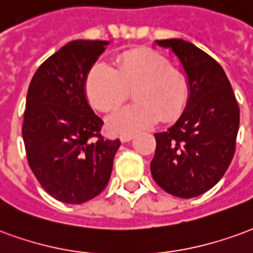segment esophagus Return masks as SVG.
Listing matches in <instances>:
<instances>
[{
	"label": "esophagus",
	"instance_id": "obj_1",
	"mask_svg": "<svg viewBox=\"0 0 253 253\" xmlns=\"http://www.w3.org/2000/svg\"><path fill=\"white\" fill-rule=\"evenodd\" d=\"M133 137H134V133H125L120 136V140H121L123 143H126V141H130Z\"/></svg>",
	"mask_w": 253,
	"mask_h": 253
}]
</instances>
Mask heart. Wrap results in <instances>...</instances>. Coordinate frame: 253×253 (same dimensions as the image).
<instances>
[{
    "mask_svg": "<svg viewBox=\"0 0 253 253\" xmlns=\"http://www.w3.org/2000/svg\"><path fill=\"white\" fill-rule=\"evenodd\" d=\"M133 88L136 102L114 110L106 119L109 132L133 133L179 116L189 98V84L167 59L152 49H130L116 59L114 68L108 63L94 64L86 78V95L101 112L117 108Z\"/></svg>",
    "mask_w": 253,
    "mask_h": 253,
    "instance_id": "1",
    "label": "heart"
}]
</instances>
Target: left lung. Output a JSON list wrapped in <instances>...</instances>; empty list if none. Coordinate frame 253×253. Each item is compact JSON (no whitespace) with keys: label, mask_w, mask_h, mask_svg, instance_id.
Returning <instances> with one entry per match:
<instances>
[{"label":"left lung","mask_w":253,"mask_h":253,"mask_svg":"<svg viewBox=\"0 0 253 253\" xmlns=\"http://www.w3.org/2000/svg\"><path fill=\"white\" fill-rule=\"evenodd\" d=\"M155 45L169 49L179 60L189 98L178 121L155 133L151 174L169 194L193 198L217 185L229 167L240 109L226 74L208 53L183 39L156 40Z\"/></svg>","instance_id":"obj_1"}]
</instances>
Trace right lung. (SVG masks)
Instances as JSON below:
<instances>
[{
	"instance_id": "obj_1",
	"label": "right lung",
	"mask_w": 253,
	"mask_h": 253,
	"mask_svg": "<svg viewBox=\"0 0 253 253\" xmlns=\"http://www.w3.org/2000/svg\"><path fill=\"white\" fill-rule=\"evenodd\" d=\"M109 42L74 40L44 62L27 94L23 139L29 167L55 200L84 204L106 187L120 140L101 136L104 121L86 97V78Z\"/></svg>"
}]
</instances>
